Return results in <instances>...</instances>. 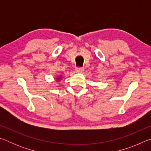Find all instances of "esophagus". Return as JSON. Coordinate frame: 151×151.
<instances>
[{
    "label": "esophagus",
    "instance_id": "1",
    "mask_svg": "<svg viewBox=\"0 0 151 151\" xmlns=\"http://www.w3.org/2000/svg\"><path fill=\"white\" fill-rule=\"evenodd\" d=\"M84 70V68H76L75 69V71L76 73H81L83 72V71Z\"/></svg>",
    "mask_w": 151,
    "mask_h": 151
}]
</instances>
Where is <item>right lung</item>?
Returning a JSON list of instances; mask_svg holds the SVG:
<instances>
[{"instance_id":"right-lung-1","label":"right lung","mask_w":151,"mask_h":151,"mask_svg":"<svg viewBox=\"0 0 151 151\" xmlns=\"http://www.w3.org/2000/svg\"><path fill=\"white\" fill-rule=\"evenodd\" d=\"M63 78V76L62 75H58L57 76V77H56V81H61V79Z\"/></svg>"}]
</instances>
